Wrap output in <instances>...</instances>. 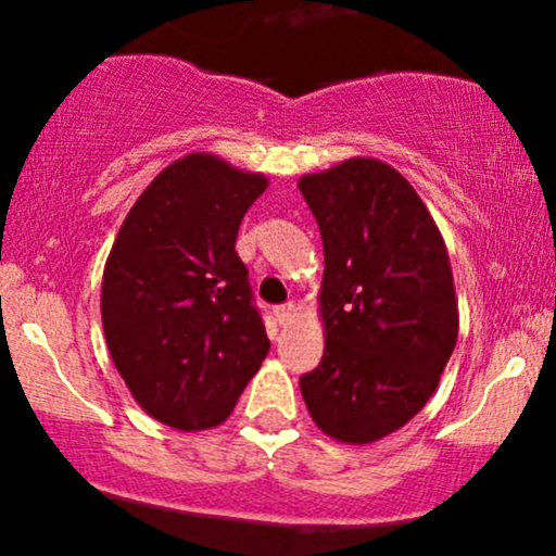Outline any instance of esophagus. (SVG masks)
Listing matches in <instances>:
<instances>
[{"instance_id": "1", "label": "esophagus", "mask_w": 556, "mask_h": 556, "mask_svg": "<svg viewBox=\"0 0 556 556\" xmlns=\"http://www.w3.org/2000/svg\"><path fill=\"white\" fill-rule=\"evenodd\" d=\"M274 316H277V321L282 324V327H285V324H290L292 318H295V305H292V303H287V305H279V308L274 311Z\"/></svg>"}]
</instances>
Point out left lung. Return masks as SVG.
<instances>
[{"label":"left lung","instance_id":"1","mask_svg":"<svg viewBox=\"0 0 556 556\" xmlns=\"http://www.w3.org/2000/svg\"><path fill=\"white\" fill-rule=\"evenodd\" d=\"M298 188L324 242V358L300 392L327 437L379 442L418 416L457 344L450 253L426 203L387 162L344 159Z\"/></svg>","mask_w":556,"mask_h":556}]
</instances>
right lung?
I'll return each mask as SVG.
<instances>
[{
    "mask_svg": "<svg viewBox=\"0 0 556 556\" xmlns=\"http://www.w3.org/2000/svg\"><path fill=\"white\" fill-rule=\"evenodd\" d=\"M269 188L261 172L193 151L138 195L101 279L106 348L132 400L159 424H225L269 353L235 240Z\"/></svg>",
    "mask_w": 556,
    "mask_h": 556,
    "instance_id": "1",
    "label": "right lung"
}]
</instances>
